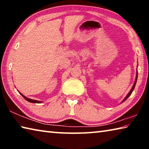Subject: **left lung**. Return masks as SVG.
Returning <instances> with one entry per match:
<instances>
[{
  "instance_id": "obj_1",
  "label": "left lung",
  "mask_w": 149,
  "mask_h": 149,
  "mask_svg": "<svg viewBox=\"0 0 149 149\" xmlns=\"http://www.w3.org/2000/svg\"><path fill=\"white\" fill-rule=\"evenodd\" d=\"M137 76H138V73L137 72V75H136V79H135V83H134V84H133V87H132V89H131V91H130V93H128V94L127 95V96H126V97H125V99H123V100H122V102H124L125 100L127 99L128 97H130V96L132 95V92H133V89H134V88H135V85H136V83H137Z\"/></svg>"
}]
</instances>
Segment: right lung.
<instances>
[{
  "label": "right lung",
  "mask_w": 149,
  "mask_h": 149,
  "mask_svg": "<svg viewBox=\"0 0 149 149\" xmlns=\"http://www.w3.org/2000/svg\"><path fill=\"white\" fill-rule=\"evenodd\" d=\"M20 94L22 95V97H23L25 99H26L27 101H28L29 102H32V103H41L42 102V101H39V100H33V99H30L29 98H27L26 97H25L24 95H23L22 94V93H20Z\"/></svg>",
  "instance_id": "add662e5"
}]
</instances>
